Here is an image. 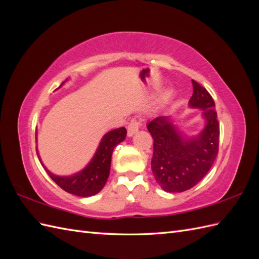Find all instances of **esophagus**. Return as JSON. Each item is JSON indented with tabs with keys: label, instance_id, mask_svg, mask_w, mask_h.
<instances>
[{
	"label": "esophagus",
	"instance_id": "34e87169",
	"mask_svg": "<svg viewBox=\"0 0 259 259\" xmlns=\"http://www.w3.org/2000/svg\"><path fill=\"white\" fill-rule=\"evenodd\" d=\"M139 128H140V123L138 122V121H137L136 119L131 120L128 126H126V130H128V136L133 137L137 133V131L139 130Z\"/></svg>",
	"mask_w": 259,
	"mask_h": 259
}]
</instances>
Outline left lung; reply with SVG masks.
<instances>
[{"label":"left lung","mask_w":259,"mask_h":259,"mask_svg":"<svg viewBox=\"0 0 259 259\" xmlns=\"http://www.w3.org/2000/svg\"><path fill=\"white\" fill-rule=\"evenodd\" d=\"M194 93L189 107L202 110L205 128L192 137L184 135L167 115L148 123L153 138L151 170L159 186L167 192H183L205 177L218 155L219 123L209 92L192 80Z\"/></svg>","instance_id":"left-lung-1"}]
</instances>
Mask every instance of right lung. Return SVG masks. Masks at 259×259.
<instances>
[{
    "label": "right lung",
    "instance_id": "obj_1",
    "mask_svg": "<svg viewBox=\"0 0 259 259\" xmlns=\"http://www.w3.org/2000/svg\"><path fill=\"white\" fill-rule=\"evenodd\" d=\"M64 82H62V84L60 87H62ZM125 136L126 130L124 126L109 131L102 137L91 161L79 172L71 176H58L49 171L45 164L42 163L41 158L38 156V151H36V153L42 166L47 170L48 175L59 187H61L63 190L75 196L90 197L98 194L106 185L110 174V166H111L112 151L115 146L125 139Z\"/></svg>",
    "mask_w": 259,
    "mask_h": 259
}]
</instances>
